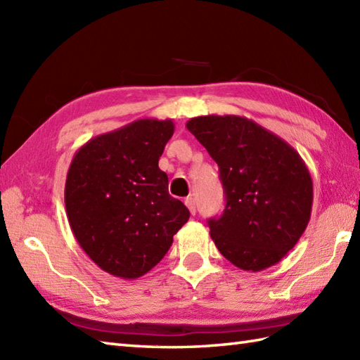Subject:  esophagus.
Here are the masks:
<instances>
[{"instance_id":"1","label":"esophagus","mask_w":360,"mask_h":360,"mask_svg":"<svg viewBox=\"0 0 360 360\" xmlns=\"http://www.w3.org/2000/svg\"><path fill=\"white\" fill-rule=\"evenodd\" d=\"M184 202H186V205L188 207L190 213H192V215H195V213H196V202H195V198H192V196H187Z\"/></svg>"}]
</instances>
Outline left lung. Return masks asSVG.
I'll use <instances>...</instances> for the list:
<instances>
[{"label":"left lung","instance_id":"obj_1","mask_svg":"<svg viewBox=\"0 0 360 360\" xmlns=\"http://www.w3.org/2000/svg\"><path fill=\"white\" fill-rule=\"evenodd\" d=\"M186 127L219 167L226 209L209 227L221 255L252 272L281 262L311 218L312 179L302 156L246 117L212 114Z\"/></svg>","mask_w":360,"mask_h":360}]
</instances>
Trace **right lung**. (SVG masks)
Returning <instances> with one entry per match:
<instances>
[{
	"label": "right lung",
	"mask_w": 360,
	"mask_h": 360,
	"mask_svg": "<svg viewBox=\"0 0 360 360\" xmlns=\"http://www.w3.org/2000/svg\"><path fill=\"white\" fill-rule=\"evenodd\" d=\"M173 131L172 119H139L89 139L71 160L65 184L71 231L114 277L134 280L151 271L190 218L168 195L158 165Z\"/></svg>",
	"instance_id": "obj_1"
}]
</instances>
